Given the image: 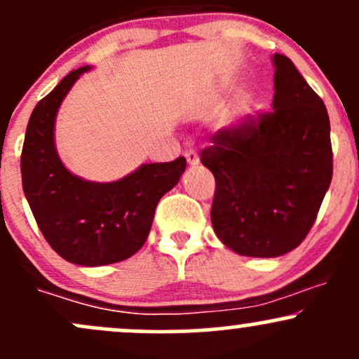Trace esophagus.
I'll list each match as a JSON object with an SVG mask.
<instances>
[{
  "mask_svg": "<svg viewBox=\"0 0 359 359\" xmlns=\"http://www.w3.org/2000/svg\"><path fill=\"white\" fill-rule=\"evenodd\" d=\"M186 160H187V165H189V167H196V165H199V154L196 153L194 149L186 151Z\"/></svg>",
  "mask_w": 359,
  "mask_h": 359,
  "instance_id": "34e87169",
  "label": "esophagus"
}]
</instances>
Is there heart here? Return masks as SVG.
Masks as SVG:
<instances>
[{
	"instance_id": "obj_1",
	"label": "heart",
	"mask_w": 359,
	"mask_h": 359,
	"mask_svg": "<svg viewBox=\"0 0 359 359\" xmlns=\"http://www.w3.org/2000/svg\"><path fill=\"white\" fill-rule=\"evenodd\" d=\"M249 103H251V100H249V94L248 93H239V94H237L236 101H233V111H236V113L248 111Z\"/></svg>"
}]
</instances>
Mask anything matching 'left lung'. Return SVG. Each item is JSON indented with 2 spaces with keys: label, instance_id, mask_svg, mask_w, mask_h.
Wrapping results in <instances>:
<instances>
[{
  "label": "left lung",
  "instance_id": "obj_1",
  "mask_svg": "<svg viewBox=\"0 0 359 359\" xmlns=\"http://www.w3.org/2000/svg\"><path fill=\"white\" fill-rule=\"evenodd\" d=\"M273 111L224 127L201 161L213 173L211 224L241 256L277 258L303 243L332 180L325 104L287 56L275 53Z\"/></svg>",
  "mask_w": 359,
  "mask_h": 359
}]
</instances>
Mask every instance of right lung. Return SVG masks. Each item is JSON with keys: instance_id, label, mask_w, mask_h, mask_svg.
Wrapping results in <instances>:
<instances>
[{"instance_id": "add662e5", "label": "right lung", "mask_w": 359, "mask_h": 359, "mask_svg": "<svg viewBox=\"0 0 359 359\" xmlns=\"http://www.w3.org/2000/svg\"><path fill=\"white\" fill-rule=\"evenodd\" d=\"M86 65L70 72L30 115L22 149V187L50 246L67 262L103 266L123 262L142 248L161 196L177 186L186 158L142 163L113 182H93L60 160L55 123L60 107Z\"/></svg>"}]
</instances>
